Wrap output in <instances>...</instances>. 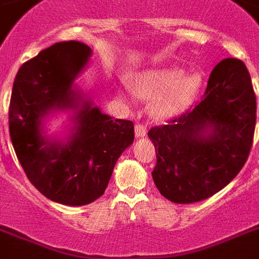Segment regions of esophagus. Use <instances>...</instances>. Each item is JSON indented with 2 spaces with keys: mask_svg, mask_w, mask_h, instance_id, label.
Returning a JSON list of instances; mask_svg holds the SVG:
<instances>
[{
  "mask_svg": "<svg viewBox=\"0 0 259 259\" xmlns=\"http://www.w3.org/2000/svg\"><path fill=\"white\" fill-rule=\"evenodd\" d=\"M145 134H147V128L143 124H136L135 125V135L136 138H144Z\"/></svg>",
  "mask_w": 259,
  "mask_h": 259,
  "instance_id": "esophagus-1",
  "label": "esophagus"
}]
</instances>
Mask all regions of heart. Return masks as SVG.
<instances>
[{
    "mask_svg": "<svg viewBox=\"0 0 259 259\" xmlns=\"http://www.w3.org/2000/svg\"><path fill=\"white\" fill-rule=\"evenodd\" d=\"M202 86L198 72L185 75L180 67H157L138 72L132 80V91L139 98L152 99L151 112L157 119H166L187 111Z\"/></svg>",
    "mask_w": 259,
    "mask_h": 259,
    "instance_id": "b5f03b06",
    "label": "heart"
}]
</instances>
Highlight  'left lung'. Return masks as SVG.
<instances>
[{
    "mask_svg": "<svg viewBox=\"0 0 259 259\" xmlns=\"http://www.w3.org/2000/svg\"><path fill=\"white\" fill-rule=\"evenodd\" d=\"M255 110L245 63L222 59L196 106L149 130L157 157L152 177L160 193L176 204H192L225 188L246 163Z\"/></svg>",
    "mask_w": 259,
    "mask_h": 259,
    "instance_id": "1",
    "label": "left lung"
}]
</instances>
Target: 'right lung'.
I'll return each mask as SVG.
<instances>
[{
  "label": "right lung",
  "mask_w": 259,
  "mask_h": 259,
  "mask_svg": "<svg viewBox=\"0 0 259 259\" xmlns=\"http://www.w3.org/2000/svg\"><path fill=\"white\" fill-rule=\"evenodd\" d=\"M93 50L78 40L58 42L23 63L13 84L9 131L27 179L45 197L70 206L95 201L106 191L114 166L134 143V123L114 119L76 86ZM67 112L63 137L44 125Z\"/></svg>",
  "instance_id": "right-lung-1"
}]
</instances>
